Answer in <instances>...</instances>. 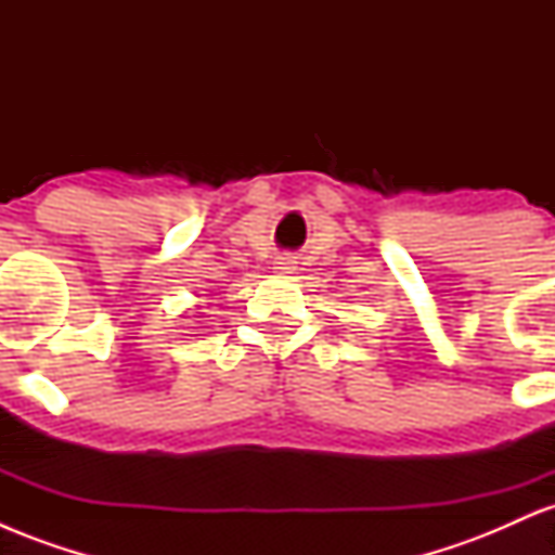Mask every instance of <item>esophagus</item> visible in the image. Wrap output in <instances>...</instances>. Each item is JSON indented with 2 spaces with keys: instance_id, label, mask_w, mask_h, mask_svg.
Listing matches in <instances>:
<instances>
[{
  "instance_id": "34e87169",
  "label": "esophagus",
  "mask_w": 555,
  "mask_h": 555,
  "mask_svg": "<svg viewBox=\"0 0 555 555\" xmlns=\"http://www.w3.org/2000/svg\"><path fill=\"white\" fill-rule=\"evenodd\" d=\"M273 269H276L279 273H292V271H295V266H292V260H289V258H279V260H276V266H273Z\"/></svg>"
}]
</instances>
